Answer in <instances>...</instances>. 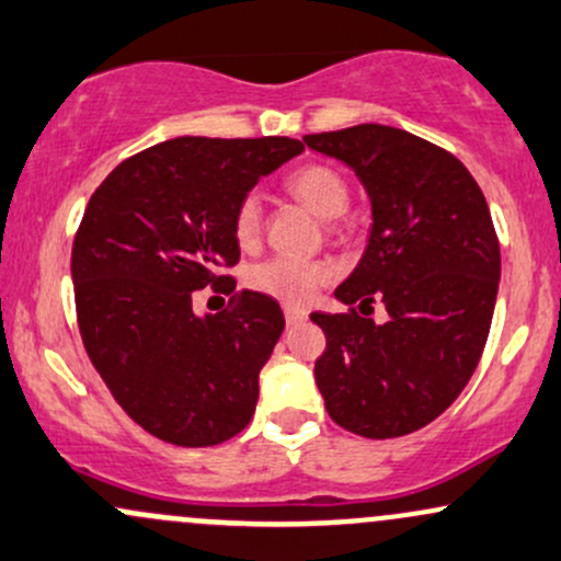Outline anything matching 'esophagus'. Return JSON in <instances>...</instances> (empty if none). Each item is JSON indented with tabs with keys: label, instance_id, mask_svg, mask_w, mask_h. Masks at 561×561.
Wrapping results in <instances>:
<instances>
[{
	"label": "esophagus",
	"instance_id": "esophagus-1",
	"mask_svg": "<svg viewBox=\"0 0 561 561\" xmlns=\"http://www.w3.org/2000/svg\"><path fill=\"white\" fill-rule=\"evenodd\" d=\"M283 316H286V323L288 327H297V323H302L307 318V310H302V307H283Z\"/></svg>",
	"mask_w": 561,
	"mask_h": 561
}]
</instances>
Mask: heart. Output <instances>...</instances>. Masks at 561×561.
Wrapping results in <instances>:
<instances>
[{
    "mask_svg": "<svg viewBox=\"0 0 561 561\" xmlns=\"http://www.w3.org/2000/svg\"><path fill=\"white\" fill-rule=\"evenodd\" d=\"M288 192L305 203L318 219H340L351 203L345 179L329 165H305L288 176ZM232 232L240 245H254L262 232V206L256 195H245L232 216ZM329 280V267L294 256H270L249 270V286L288 305H302Z\"/></svg>",
    "mask_w": 561,
    "mask_h": 561,
    "instance_id": "obj_1",
    "label": "heart"
}]
</instances>
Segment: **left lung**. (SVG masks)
Returning a JSON list of instances; mask_svg holds the SVG:
<instances>
[{
  "label": "left lung",
  "mask_w": 561,
  "mask_h": 561,
  "mask_svg": "<svg viewBox=\"0 0 561 561\" xmlns=\"http://www.w3.org/2000/svg\"><path fill=\"white\" fill-rule=\"evenodd\" d=\"M302 141L364 184L371 230L334 297L369 307L312 312L327 334L316 382L329 417L366 438L420 431L462 393L495 312L500 245L479 184L455 154L390 125H353Z\"/></svg>",
  "instance_id": "1"
}]
</instances>
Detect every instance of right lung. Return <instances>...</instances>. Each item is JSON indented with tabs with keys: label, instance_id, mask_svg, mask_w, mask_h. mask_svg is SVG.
Listing matches in <instances>:
<instances>
[{
	"label": "right lung",
	"instance_id": "right-lung-1",
	"mask_svg": "<svg viewBox=\"0 0 561 561\" xmlns=\"http://www.w3.org/2000/svg\"><path fill=\"white\" fill-rule=\"evenodd\" d=\"M302 149L286 136H179L119 162L90 197L71 249L82 342L119 407L160 442L214 447L254 417L259 371L286 327L280 305L243 291L230 312L197 316L192 294L230 286L234 208Z\"/></svg>",
	"mask_w": 561,
	"mask_h": 561
}]
</instances>
